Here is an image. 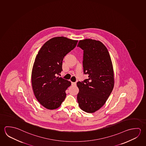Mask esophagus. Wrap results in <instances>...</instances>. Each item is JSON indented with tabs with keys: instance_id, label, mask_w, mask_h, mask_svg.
Listing matches in <instances>:
<instances>
[{
	"instance_id": "esophagus-1",
	"label": "esophagus",
	"mask_w": 146,
	"mask_h": 146,
	"mask_svg": "<svg viewBox=\"0 0 146 146\" xmlns=\"http://www.w3.org/2000/svg\"><path fill=\"white\" fill-rule=\"evenodd\" d=\"M72 86H76V83L75 82H72Z\"/></svg>"
}]
</instances>
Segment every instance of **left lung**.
Listing matches in <instances>:
<instances>
[{
    "label": "left lung",
    "instance_id": "1",
    "mask_svg": "<svg viewBox=\"0 0 146 146\" xmlns=\"http://www.w3.org/2000/svg\"><path fill=\"white\" fill-rule=\"evenodd\" d=\"M77 46L84 50L83 68L88 79L77 82V99L84 112L94 113L104 105L114 85L111 57L102 42L92 39L79 40Z\"/></svg>",
    "mask_w": 146,
    "mask_h": 146
}]
</instances>
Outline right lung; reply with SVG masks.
I'll return each instance as SVG.
<instances>
[{
	"mask_svg": "<svg viewBox=\"0 0 146 146\" xmlns=\"http://www.w3.org/2000/svg\"><path fill=\"white\" fill-rule=\"evenodd\" d=\"M78 40L56 37L46 41L37 54L32 71L31 82L36 99L44 107L54 110L66 97L71 82L57 76L62 70L64 57L76 46Z\"/></svg>",
	"mask_w": 146,
	"mask_h": 146,
	"instance_id": "obj_1",
	"label": "right lung"
}]
</instances>
